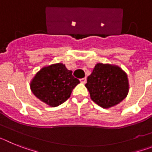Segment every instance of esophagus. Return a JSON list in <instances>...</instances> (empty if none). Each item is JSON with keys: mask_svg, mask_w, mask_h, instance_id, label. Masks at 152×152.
Listing matches in <instances>:
<instances>
[{"mask_svg": "<svg viewBox=\"0 0 152 152\" xmlns=\"http://www.w3.org/2000/svg\"><path fill=\"white\" fill-rule=\"evenodd\" d=\"M80 81L82 83V84H85V83L87 82V78H86V77H84V78L80 79Z\"/></svg>", "mask_w": 152, "mask_h": 152, "instance_id": "34e87169", "label": "esophagus"}]
</instances>
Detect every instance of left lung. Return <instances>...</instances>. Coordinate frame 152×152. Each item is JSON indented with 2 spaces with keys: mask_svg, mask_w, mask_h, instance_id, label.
<instances>
[{
  "mask_svg": "<svg viewBox=\"0 0 152 152\" xmlns=\"http://www.w3.org/2000/svg\"><path fill=\"white\" fill-rule=\"evenodd\" d=\"M85 87L91 100L102 108L117 105L128 95V75L118 65L97 63L88 77Z\"/></svg>",
  "mask_w": 152,
  "mask_h": 152,
  "instance_id": "8db88e82",
  "label": "left lung"
}]
</instances>
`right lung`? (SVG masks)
Listing matches in <instances>:
<instances>
[{
    "instance_id": "obj_1",
    "label": "right lung",
    "mask_w": 152,
    "mask_h": 152,
    "mask_svg": "<svg viewBox=\"0 0 152 152\" xmlns=\"http://www.w3.org/2000/svg\"><path fill=\"white\" fill-rule=\"evenodd\" d=\"M80 83L65 64L56 63L44 66L30 81V89L39 100L51 107L66 101L74 88Z\"/></svg>"
}]
</instances>
